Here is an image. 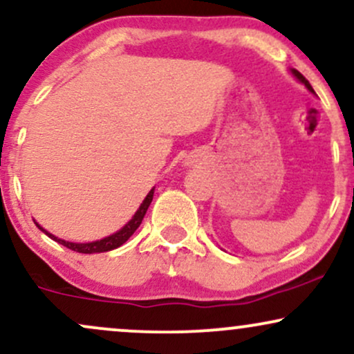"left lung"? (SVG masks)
Returning a JSON list of instances; mask_svg holds the SVG:
<instances>
[{
  "label": "left lung",
  "instance_id": "obj_1",
  "mask_svg": "<svg viewBox=\"0 0 354 354\" xmlns=\"http://www.w3.org/2000/svg\"><path fill=\"white\" fill-rule=\"evenodd\" d=\"M291 75H293V76H295V78L299 81V83H303V84H304V86H306V89H308V91L315 93V89H313V86H311V84H310V81H308L306 78H304V76L301 75V73H299V71H296V70H291Z\"/></svg>",
  "mask_w": 354,
  "mask_h": 354
}]
</instances>
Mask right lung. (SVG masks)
<instances>
[{
  "instance_id": "add662e5",
  "label": "right lung",
  "mask_w": 354,
  "mask_h": 354,
  "mask_svg": "<svg viewBox=\"0 0 354 354\" xmlns=\"http://www.w3.org/2000/svg\"><path fill=\"white\" fill-rule=\"evenodd\" d=\"M153 194H154V188H151L148 194H146V198L143 200V203L140 205V208L135 214H133V218L129 219L128 223L123 226L121 230H118L116 233L109 234V236L103 238V239H98V241H91V243H71V241H64V239H61L58 236H55V234L48 233L46 230L41 228V226L38 225V223L35 221V225L38 226L39 230L43 231L44 234H48L51 239H55L56 243H59V245L70 248V250L76 251V253H84V254H93V253H106V251H111V250H116V248H120L121 245H124L126 241H128L129 238H131V234L135 233V231L140 228L141 221H143L146 211H148L149 205H151L153 201Z\"/></svg>"
}]
</instances>
